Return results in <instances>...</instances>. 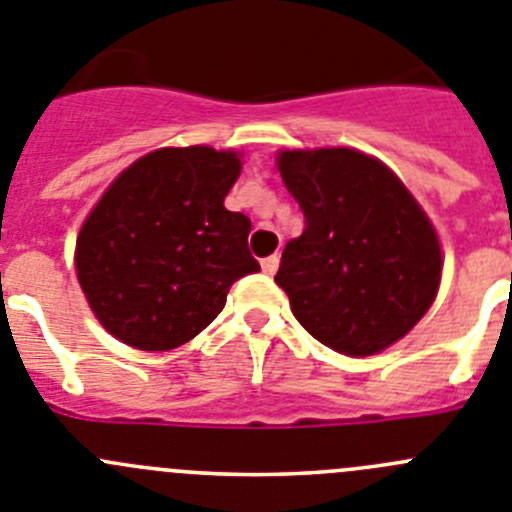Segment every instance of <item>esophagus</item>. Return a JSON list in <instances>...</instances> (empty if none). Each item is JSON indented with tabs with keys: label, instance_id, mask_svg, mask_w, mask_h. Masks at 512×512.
<instances>
[{
	"label": "esophagus",
	"instance_id": "obj_1",
	"mask_svg": "<svg viewBox=\"0 0 512 512\" xmlns=\"http://www.w3.org/2000/svg\"><path fill=\"white\" fill-rule=\"evenodd\" d=\"M261 269H264V274L274 276L276 269H279V253H274V256H266V259L261 261Z\"/></svg>",
	"mask_w": 512,
	"mask_h": 512
}]
</instances>
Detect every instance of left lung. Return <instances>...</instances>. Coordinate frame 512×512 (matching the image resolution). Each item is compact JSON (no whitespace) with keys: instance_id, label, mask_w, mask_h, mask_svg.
I'll return each mask as SVG.
<instances>
[{"instance_id":"1","label":"left lung","mask_w":512,"mask_h":512,"mask_svg":"<svg viewBox=\"0 0 512 512\" xmlns=\"http://www.w3.org/2000/svg\"><path fill=\"white\" fill-rule=\"evenodd\" d=\"M276 164L304 231L284 246L274 281L314 340L353 358L381 353L437 297L434 225L386 164L358 149H287Z\"/></svg>"}]
</instances>
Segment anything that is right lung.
Segmentation results:
<instances>
[{"label":"right lung","instance_id":"right-lung-1","mask_svg":"<svg viewBox=\"0 0 512 512\" xmlns=\"http://www.w3.org/2000/svg\"><path fill=\"white\" fill-rule=\"evenodd\" d=\"M238 175L236 152L164 147L103 192L75 241V271L116 340L180 348L218 317L233 281L261 269L251 220L223 205Z\"/></svg>","mask_w":512,"mask_h":512}]
</instances>
